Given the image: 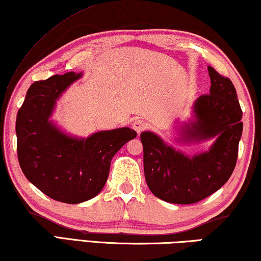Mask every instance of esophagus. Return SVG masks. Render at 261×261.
I'll use <instances>...</instances> for the list:
<instances>
[{
	"instance_id": "1",
	"label": "esophagus",
	"mask_w": 261,
	"mask_h": 261,
	"mask_svg": "<svg viewBox=\"0 0 261 261\" xmlns=\"http://www.w3.org/2000/svg\"><path fill=\"white\" fill-rule=\"evenodd\" d=\"M146 123H145L143 120H140V118H137V120L134 121L132 123V127L137 131V134H141L145 129H146Z\"/></svg>"
}]
</instances>
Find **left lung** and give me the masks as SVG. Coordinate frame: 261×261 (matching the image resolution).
<instances>
[{
	"mask_svg": "<svg viewBox=\"0 0 261 261\" xmlns=\"http://www.w3.org/2000/svg\"><path fill=\"white\" fill-rule=\"evenodd\" d=\"M211 88L194 103L190 139L216 137L208 152L193 158L167 146L156 135L141 132L145 178L154 196L171 204H194L222 187L235 169L243 112L230 79L208 67Z\"/></svg>",
	"mask_w": 261,
	"mask_h": 261,
	"instance_id": "obj_1",
	"label": "left lung"
}]
</instances>
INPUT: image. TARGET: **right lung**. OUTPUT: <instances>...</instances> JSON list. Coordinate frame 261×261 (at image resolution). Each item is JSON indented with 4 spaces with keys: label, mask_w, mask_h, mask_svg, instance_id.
I'll return each mask as SVG.
<instances>
[{
    "label": "right lung",
    "mask_w": 261,
    "mask_h": 261,
    "mask_svg": "<svg viewBox=\"0 0 261 261\" xmlns=\"http://www.w3.org/2000/svg\"><path fill=\"white\" fill-rule=\"evenodd\" d=\"M81 76L67 72L33 83L16 120L17 153L26 178L51 199L67 204L95 197L107 182L113 156L137 136L130 127H121L76 139L48 121L57 98Z\"/></svg>",
    "instance_id": "obj_1"
}]
</instances>
